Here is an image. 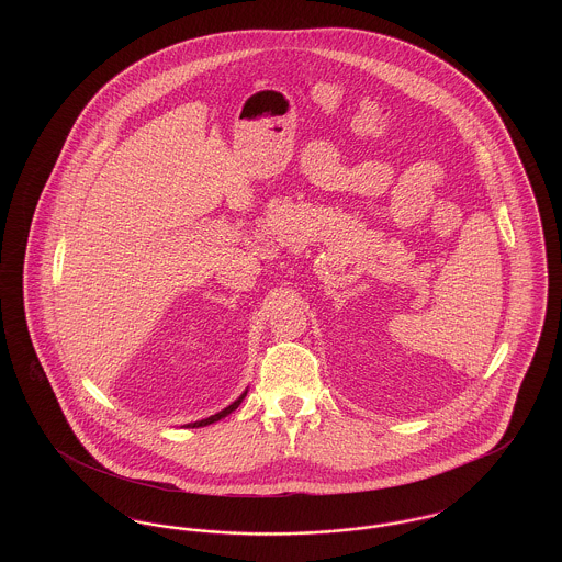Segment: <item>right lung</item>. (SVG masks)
<instances>
[{
    "instance_id": "add662e5",
    "label": "right lung",
    "mask_w": 562,
    "mask_h": 562,
    "mask_svg": "<svg viewBox=\"0 0 562 562\" xmlns=\"http://www.w3.org/2000/svg\"><path fill=\"white\" fill-rule=\"evenodd\" d=\"M246 394H248V390H244L240 396L236 398V401L232 402L229 406H225L223 411H218V413H214L211 417H206V419H200V422H193V424H186V428H204V426H211L214 422H218V419H223V417H227L229 413H234L238 406H240L241 401L246 398Z\"/></svg>"
}]
</instances>
